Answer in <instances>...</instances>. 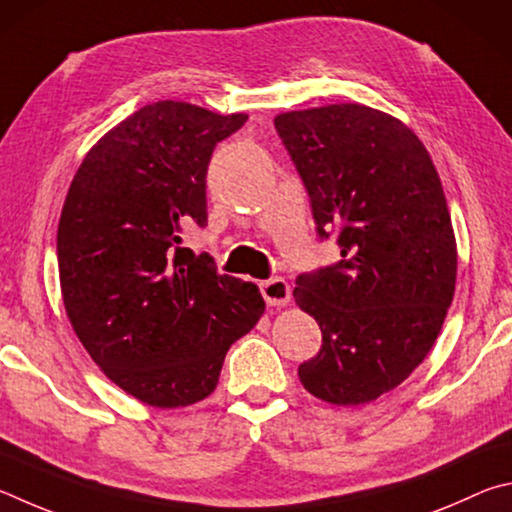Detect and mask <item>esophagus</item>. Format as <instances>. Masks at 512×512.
<instances>
[{"instance_id": "obj_1", "label": "esophagus", "mask_w": 512, "mask_h": 512, "mask_svg": "<svg viewBox=\"0 0 512 512\" xmlns=\"http://www.w3.org/2000/svg\"><path fill=\"white\" fill-rule=\"evenodd\" d=\"M261 292L267 301V306H274V308H281V306H288L290 297H292V290L288 281L283 279H270V281H263L261 283Z\"/></svg>"}]
</instances>
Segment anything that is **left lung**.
<instances>
[{
	"label": "left lung",
	"mask_w": 512,
	"mask_h": 512,
	"mask_svg": "<svg viewBox=\"0 0 512 512\" xmlns=\"http://www.w3.org/2000/svg\"><path fill=\"white\" fill-rule=\"evenodd\" d=\"M274 125L319 236L337 231L342 247V261L294 288L324 337L299 380L330 405H369L425 360L454 297L459 256L441 177L416 132L369 105L292 110Z\"/></svg>",
	"instance_id": "8db88e82"
}]
</instances>
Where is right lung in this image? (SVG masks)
Here are the masks:
<instances>
[{"label":"right lung","mask_w":512,"mask_h":512,"mask_svg":"<svg viewBox=\"0 0 512 512\" xmlns=\"http://www.w3.org/2000/svg\"><path fill=\"white\" fill-rule=\"evenodd\" d=\"M247 121L184 101L143 105L78 166L58 222L62 303L107 378L143 405L209 398L229 346L265 312L258 285L184 245L206 224L215 143Z\"/></svg>","instance_id":"add662e5"}]
</instances>
